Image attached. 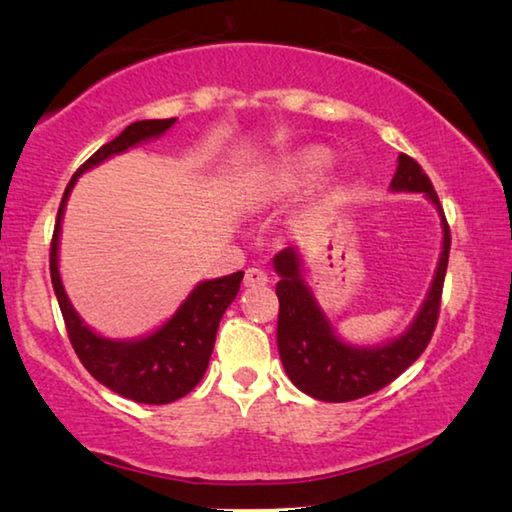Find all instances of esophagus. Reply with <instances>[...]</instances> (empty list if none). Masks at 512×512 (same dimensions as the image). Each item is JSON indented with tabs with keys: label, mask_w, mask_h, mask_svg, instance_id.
<instances>
[{
	"label": "esophagus",
	"mask_w": 512,
	"mask_h": 512,
	"mask_svg": "<svg viewBox=\"0 0 512 512\" xmlns=\"http://www.w3.org/2000/svg\"><path fill=\"white\" fill-rule=\"evenodd\" d=\"M244 284L246 287H264V284H268V275L262 271V268H248L246 271V277H244Z\"/></svg>",
	"instance_id": "1"
}]
</instances>
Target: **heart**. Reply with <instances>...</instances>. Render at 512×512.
<instances>
[{
    "mask_svg": "<svg viewBox=\"0 0 512 512\" xmlns=\"http://www.w3.org/2000/svg\"><path fill=\"white\" fill-rule=\"evenodd\" d=\"M329 164H332V155L325 149H309L298 155V160L291 164V176L300 178H314L323 173Z\"/></svg>",
    "mask_w": 512,
    "mask_h": 512,
    "instance_id": "b5f03b06",
    "label": "heart"
}]
</instances>
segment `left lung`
<instances>
[{
    "label": "left lung",
    "mask_w": 512,
    "mask_h": 512,
    "mask_svg": "<svg viewBox=\"0 0 512 512\" xmlns=\"http://www.w3.org/2000/svg\"><path fill=\"white\" fill-rule=\"evenodd\" d=\"M391 189L393 192H422L438 207L440 219H443V253H440L436 277L413 325L400 339L379 345V348H354L343 343L332 332L307 284L302 282L296 250L284 248L273 259L275 271L280 273V282L275 287L277 300H280L277 350H280L282 366L289 379L302 393L316 400L352 402L381 391L420 357L436 329L449 246H452L449 225L429 176L406 153H402L397 162Z\"/></svg>",
    "instance_id": "1"
}]
</instances>
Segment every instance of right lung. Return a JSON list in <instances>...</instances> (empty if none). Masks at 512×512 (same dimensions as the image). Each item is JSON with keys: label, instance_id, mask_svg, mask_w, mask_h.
Returning <instances> with one entry per match:
<instances>
[{"label": "right lung", "instance_id": "1", "mask_svg": "<svg viewBox=\"0 0 512 512\" xmlns=\"http://www.w3.org/2000/svg\"><path fill=\"white\" fill-rule=\"evenodd\" d=\"M173 121L176 117L135 121V124L126 126L119 137L103 144L97 153L81 164L79 171L69 180L63 201H60L49 253L51 284H54L69 343H72L76 357L81 359L85 370L99 384L140 404H169L194 391V386L205 375L214 350L216 329H219L225 309L237 298L244 271L198 284L158 332L137 341H110L94 334L88 325H83V320L69 302L58 273V237L67 196L72 192L76 178L83 171L108 160L110 155L124 153L135 144L167 133Z\"/></svg>", "mask_w": 512, "mask_h": 512}]
</instances>
